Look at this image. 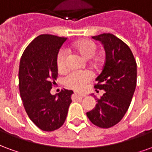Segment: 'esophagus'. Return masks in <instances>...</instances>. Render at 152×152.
Listing matches in <instances>:
<instances>
[{
    "instance_id": "esophagus-1",
    "label": "esophagus",
    "mask_w": 152,
    "mask_h": 152,
    "mask_svg": "<svg viewBox=\"0 0 152 152\" xmlns=\"http://www.w3.org/2000/svg\"><path fill=\"white\" fill-rule=\"evenodd\" d=\"M74 94L76 96H78L80 98H85L86 97V94H80V93H74Z\"/></svg>"
}]
</instances>
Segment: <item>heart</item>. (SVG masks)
Instances as JSON below:
<instances>
[{
    "mask_svg": "<svg viewBox=\"0 0 152 152\" xmlns=\"http://www.w3.org/2000/svg\"><path fill=\"white\" fill-rule=\"evenodd\" d=\"M72 48L86 58H90L96 53L97 45L89 40H81L73 45ZM66 50L62 49L57 54V66L59 70H64L66 66ZM93 79V73L87 70L72 71L64 78V83L68 88L76 90L83 89Z\"/></svg>",
    "mask_w": 152,
    "mask_h": 152,
    "instance_id": "1",
    "label": "heart"
}]
</instances>
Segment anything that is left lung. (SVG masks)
Instances as JSON below:
<instances>
[{
    "mask_svg": "<svg viewBox=\"0 0 152 152\" xmlns=\"http://www.w3.org/2000/svg\"><path fill=\"white\" fill-rule=\"evenodd\" d=\"M92 38L104 45L106 61L94 88L105 93L86 115L96 126L107 129L122 120L130 105L137 84V63L129 47L113 34Z\"/></svg>",
    "mask_w": 152,
    "mask_h": 152,
    "instance_id": "obj_1",
    "label": "left lung"
}]
</instances>
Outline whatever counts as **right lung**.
Wrapping results in <instances>:
<instances>
[{
  "label": "right lung",
  "instance_id": "add662e5",
  "mask_svg": "<svg viewBox=\"0 0 152 152\" xmlns=\"http://www.w3.org/2000/svg\"><path fill=\"white\" fill-rule=\"evenodd\" d=\"M66 37L43 34L29 44L18 69V86L25 111L39 129L53 131L65 122L72 90L52 95L50 89L58 77L57 54Z\"/></svg>",
  "mask_w": 152,
  "mask_h": 152
}]
</instances>
